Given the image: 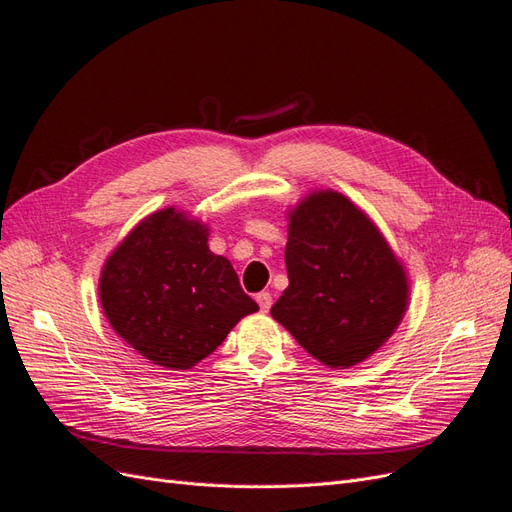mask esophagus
Returning <instances> with one entry per match:
<instances>
[{"mask_svg":"<svg viewBox=\"0 0 512 512\" xmlns=\"http://www.w3.org/2000/svg\"><path fill=\"white\" fill-rule=\"evenodd\" d=\"M256 301H258V305H260V312H269L271 303H273L269 292H258V294H256Z\"/></svg>","mask_w":512,"mask_h":512,"instance_id":"obj_1","label":"esophagus"}]
</instances>
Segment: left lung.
<instances>
[{
  "mask_svg": "<svg viewBox=\"0 0 512 512\" xmlns=\"http://www.w3.org/2000/svg\"><path fill=\"white\" fill-rule=\"evenodd\" d=\"M288 288L271 316L320 363L346 369L393 335L406 312L404 267L342 194L307 196L290 213Z\"/></svg>",
  "mask_w": 512,
  "mask_h": 512,
  "instance_id": "8db88e82",
  "label": "left lung"
}]
</instances>
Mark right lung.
Masks as SVG:
<instances>
[{
    "mask_svg": "<svg viewBox=\"0 0 512 512\" xmlns=\"http://www.w3.org/2000/svg\"><path fill=\"white\" fill-rule=\"evenodd\" d=\"M207 237L205 224L168 207L138 224L102 269L108 322L153 365L190 369L258 309Z\"/></svg>",
    "mask_w": 512,
    "mask_h": 512,
    "instance_id": "add662e5",
    "label": "right lung"
}]
</instances>
